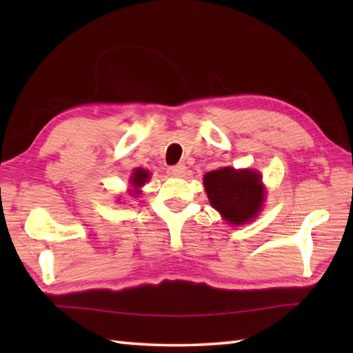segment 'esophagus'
I'll return each instance as SVG.
<instances>
[{"label":"esophagus","instance_id":"34e87169","mask_svg":"<svg viewBox=\"0 0 353 353\" xmlns=\"http://www.w3.org/2000/svg\"><path fill=\"white\" fill-rule=\"evenodd\" d=\"M185 165H174V166H170L168 168V174L171 176H176V177H182L185 174Z\"/></svg>","mask_w":353,"mask_h":353}]
</instances>
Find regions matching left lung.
I'll list each match as a JSON object with an SVG mask.
<instances>
[{
    "instance_id": "obj_1",
    "label": "left lung",
    "mask_w": 353,
    "mask_h": 353,
    "mask_svg": "<svg viewBox=\"0 0 353 353\" xmlns=\"http://www.w3.org/2000/svg\"><path fill=\"white\" fill-rule=\"evenodd\" d=\"M204 187L213 208L229 224H244L260 212L265 191L256 171L221 168L207 172Z\"/></svg>"
}]
</instances>
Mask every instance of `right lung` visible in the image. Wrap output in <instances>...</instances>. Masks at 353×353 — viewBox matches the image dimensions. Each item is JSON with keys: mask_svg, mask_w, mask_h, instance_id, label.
I'll return each instance as SVG.
<instances>
[{"mask_svg": "<svg viewBox=\"0 0 353 353\" xmlns=\"http://www.w3.org/2000/svg\"><path fill=\"white\" fill-rule=\"evenodd\" d=\"M148 179H149V172L139 168V170L134 171L132 181H130V182H132V185H134L135 188H139V187H141V185L148 181Z\"/></svg>", "mask_w": 353, "mask_h": 353, "instance_id": "right-lung-1", "label": "right lung"}]
</instances>
